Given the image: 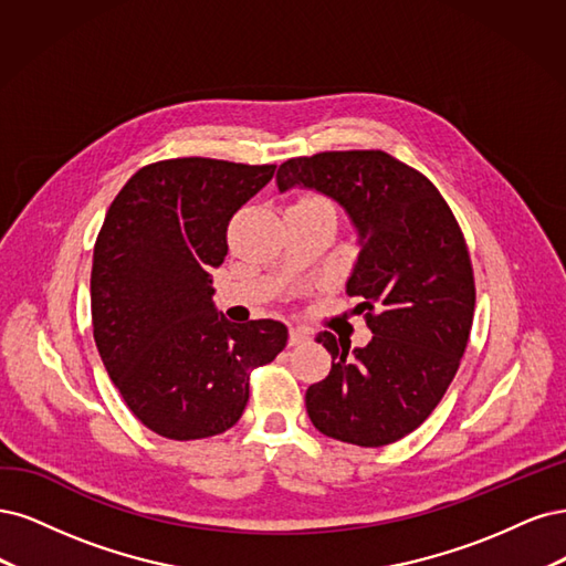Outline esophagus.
Here are the masks:
<instances>
[{
	"instance_id": "obj_1",
	"label": "esophagus",
	"mask_w": 566,
	"mask_h": 566,
	"mask_svg": "<svg viewBox=\"0 0 566 566\" xmlns=\"http://www.w3.org/2000/svg\"><path fill=\"white\" fill-rule=\"evenodd\" d=\"M313 340V332L307 329V326H298V324H294L289 329V345H305V343H310Z\"/></svg>"
}]
</instances>
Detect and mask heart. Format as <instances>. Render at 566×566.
Segmentation results:
<instances>
[{
    "label": "heart",
    "mask_w": 566,
    "mask_h": 566,
    "mask_svg": "<svg viewBox=\"0 0 566 566\" xmlns=\"http://www.w3.org/2000/svg\"><path fill=\"white\" fill-rule=\"evenodd\" d=\"M298 202H303V205H329V202H326V199H322L317 195H307V197L298 199Z\"/></svg>",
    "instance_id": "obj_1"
}]
</instances>
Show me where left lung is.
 Listing matches in <instances>:
<instances>
[{
	"instance_id": "obj_1",
	"label": "left lung",
	"mask_w": 566,
	"mask_h": 566,
	"mask_svg": "<svg viewBox=\"0 0 566 566\" xmlns=\"http://www.w3.org/2000/svg\"><path fill=\"white\" fill-rule=\"evenodd\" d=\"M277 188L317 190L350 216L359 256L345 291L374 334L355 350L317 336L332 371L305 392L310 421L357 447L402 440L440 405L470 338L475 277L459 221L421 171L382 150L286 159Z\"/></svg>"
}]
</instances>
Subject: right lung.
Instances as JSON below:
<instances>
[{"label":"right lung","instance_id":"obj_1","mask_svg":"<svg viewBox=\"0 0 566 566\" xmlns=\"http://www.w3.org/2000/svg\"><path fill=\"white\" fill-rule=\"evenodd\" d=\"M275 169L209 157L155 161L105 213L91 268L94 340L126 407L167 440L232 428L249 402L251 369L284 350L282 322L232 324L211 298L230 218Z\"/></svg>","mask_w":566,"mask_h":566}]
</instances>
